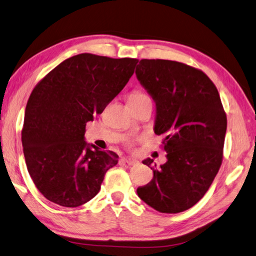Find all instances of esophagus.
Returning a JSON list of instances; mask_svg holds the SVG:
<instances>
[{
	"label": "esophagus",
	"instance_id": "obj_1",
	"mask_svg": "<svg viewBox=\"0 0 256 256\" xmlns=\"http://www.w3.org/2000/svg\"><path fill=\"white\" fill-rule=\"evenodd\" d=\"M122 160L128 165H135L138 163V160L136 158H132L130 156H124V158H122Z\"/></svg>",
	"mask_w": 256,
	"mask_h": 256
}]
</instances>
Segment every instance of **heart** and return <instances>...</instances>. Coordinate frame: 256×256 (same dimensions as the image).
Instances as JSON below:
<instances>
[{
    "mask_svg": "<svg viewBox=\"0 0 256 256\" xmlns=\"http://www.w3.org/2000/svg\"><path fill=\"white\" fill-rule=\"evenodd\" d=\"M147 98L145 93H142L140 91H134L132 93H130V96H129V100L136 101V100H140V98Z\"/></svg>",
    "mask_w": 256,
    "mask_h": 256,
    "instance_id": "heart-1",
    "label": "heart"
}]
</instances>
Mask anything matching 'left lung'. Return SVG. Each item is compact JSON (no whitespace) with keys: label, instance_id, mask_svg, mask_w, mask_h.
<instances>
[{"label":"left lung","instance_id":"left-lung-1","mask_svg":"<svg viewBox=\"0 0 256 256\" xmlns=\"http://www.w3.org/2000/svg\"><path fill=\"white\" fill-rule=\"evenodd\" d=\"M136 76L156 104L154 132L165 135L166 163L137 189L145 204L164 214L191 208L202 198L222 160L227 118L218 90L202 70L166 60H142Z\"/></svg>","mask_w":256,"mask_h":256}]
</instances>
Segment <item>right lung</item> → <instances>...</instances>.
<instances>
[{"instance_id": "add662e5", "label": "right lung", "mask_w": 256, "mask_h": 256, "mask_svg": "<svg viewBox=\"0 0 256 256\" xmlns=\"http://www.w3.org/2000/svg\"><path fill=\"white\" fill-rule=\"evenodd\" d=\"M137 62L80 54L62 62L31 92L22 146L30 176L49 201L68 208L86 204L118 163L114 152L85 142V126L121 92Z\"/></svg>"}]
</instances>
